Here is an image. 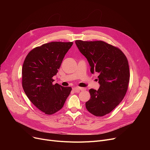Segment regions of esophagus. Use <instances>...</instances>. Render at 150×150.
Segmentation results:
<instances>
[{
  "mask_svg": "<svg viewBox=\"0 0 150 150\" xmlns=\"http://www.w3.org/2000/svg\"><path fill=\"white\" fill-rule=\"evenodd\" d=\"M73 90H74L75 92H80V91H83V90H84V89L83 88H80V87H75V88H74Z\"/></svg>",
  "mask_w": 150,
  "mask_h": 150,
  "instance_id": "1",
  "label": "esophagus"
}]
</instances>
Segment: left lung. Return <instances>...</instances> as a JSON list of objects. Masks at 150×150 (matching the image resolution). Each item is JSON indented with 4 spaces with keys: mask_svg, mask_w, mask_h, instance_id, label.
I'll use <instances>...</instances> for the list:
<instances>
[{
    "mask_svg": "<svg viewBox=\"0 0 150 150\" xmlns=\"http://www.w3.org/2000/svg\"><path fill=\"white\" fill-rule=\"evenodd\" d=\"M80 52L87 58L91 72L98 74L100 88L89 90L91 98L86 108L92 114L104 116L123 100L129 81L128 59L117 47L102 41L76 40Z\"/></svg>",
    "mask_w": 150,
    "mask_h": 150,
    "instance_id": "8db88e82",
    "label": "left lung"
}]
</instances>
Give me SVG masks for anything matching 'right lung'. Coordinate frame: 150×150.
<instances>
[{
	"instance_id": "1",
	"label": "right lung",
	"mask_w": 150,
	"mask_h": 150,
	"mask_svg": "<svg viewBox=\"0 0 150 150\" xmlns=\"http://www.w3.org/2000/svg\"><path fill=\"white\" fill-rule=\"evenodd\" d=\"M72 42H51L36 47L27 55L22 69V88L29 100L45 114L52 115L63 107L70 87L53 84Z\"/></svg>"
}]
</instances>
